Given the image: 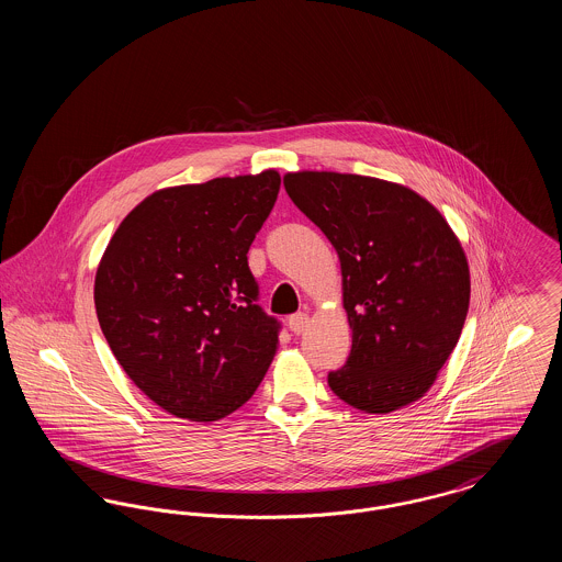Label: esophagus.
<instances>
[{
	"instance_id": "1",
	"label": "esophagus",
	"mask_w": 562,
	"mask_h": 562,
	"mask_svg": "<svg viewBox=\"0 0 562 562\" xmlns=\"http://www.w3.org/2000/svg\"><path fill=\"white\" fill-rule=\"evenodd\" d=\"M307 324H310V316L307 314H303V312H299V314H293L291 318H289V328L293 330V333H303L305 328H307Z\"/></svg>"
}]
</instances>
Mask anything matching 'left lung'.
<instances>
[{"mask_svg": "<svg viewBox=\"0 0 562 562\" xmlns=\"http://www.w3.org/2000/svg\"><path fill=\"white\" fill-rule=\"evenodd\" d=\"M294 206L335 246L351 328L330 390L364 413L419 401L453 351L470 305V268L453 229L398 183L341 172H289Z\"/></svg>", "mask_w": 562, "mask_h": 562, "instance_id": "8db88e82", "label": "left lung"}]
</instances>
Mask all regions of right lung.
Wrapping results in <instances>:
<instances>
[{
    "label": "right lung",
    "mask_w": 562,
    "mask_h": 562,
    "mask_svg": "<svg viewBox=\"0 0 562 562\" xmlns=\"http://www.w3.org/2000/svg\"><path fill=\"white\" fill-rule=\"evenodd\" d=\"M278 191L276 170L160 189L109 240L94 278L101 330L134 385L175 417L223 419L268 373L280 322L257 305L246 252Z\"/></svg>",
    "instance_id": "right-lung-1"
}]
</instances>
